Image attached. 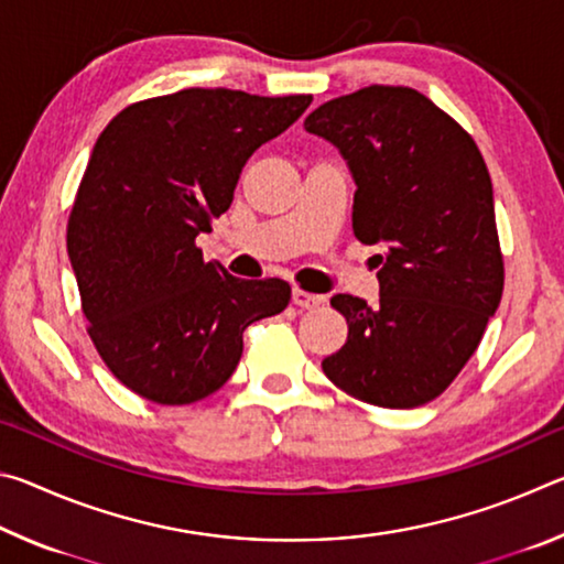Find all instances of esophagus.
Returning a JSON list of instances; mask_svg holds the SVG:
<instances>
[{"mask_svg":"<svg viewBox=\"0 0 564 564\" xmlns=\"http://www.w3.org/2000/svg\"><path fill=\"white\" fill-rule=\"evenodd\" d=\"M293 303L299 305V308H318V305L326 303V295L308 293L303 289H293Z\"/></svg>","mask_w":564,"mask_h":564,"instance_id":"1","label":"esophagus"}]
</instances>
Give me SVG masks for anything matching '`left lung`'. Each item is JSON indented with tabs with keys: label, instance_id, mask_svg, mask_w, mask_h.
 Instances as JSON below:
<instances>
[{
	"label": "left lung",
	"instance_id": "8db88e82",
	"mask_svg": "<svg viewBox=\"0 0 564 564\" xmlns=\"http://www.w3.org/2000/svg\"><path fill=\"white\" fill-rule=\"evenodd\" d=\"M356 181L352 234L373 256L376 308L338 293L348 340L321 362L348 395L380 408L431 403L480 346L505 285L492 181L460 123L410 87L358 89L311 111Z\"/></svg>",
	"mask_w": 564,
	"mask_h": 564
}]
</instances>
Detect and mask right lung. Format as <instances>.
Listing matches in <instances>:
<instances>
[{
  "label": "right lung",
  "instance_id": "right-lung-1",
  "mask_svg": "<svg viewBox=\"0 0 564 564\" xmlns=\"http://www.w3.org/2000/svg\"><path fill=\"white\" fill-rule=\"evenodd\" d=\"M311 101L181 89L131 104L99 133L66 251L94 346L137 395L188 405L216 393L243 330L289 305V283L236 279L204 261L196 236L228 212L248 156Z\"/></svg>",
  "mask_w": 564,
  "mask_h": 564
}]
</instances>
